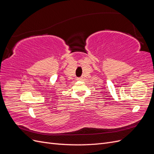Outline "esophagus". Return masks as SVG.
Here are the masks:
<instances>
[{"label":"esophagus","mask_w":154,"mask_h":154,"mask_svg":"<svg viewBox=\"0 0 154 154\" xmlns=\"http://www.w3.org/2000/svg\"><path fill=\"white\" fill-rule=\"evenodd\" d=\"M76 80H78V81H82V80H83V78H78Z\"/></svg>","instance_id":"obj_1"}]
</instances>
